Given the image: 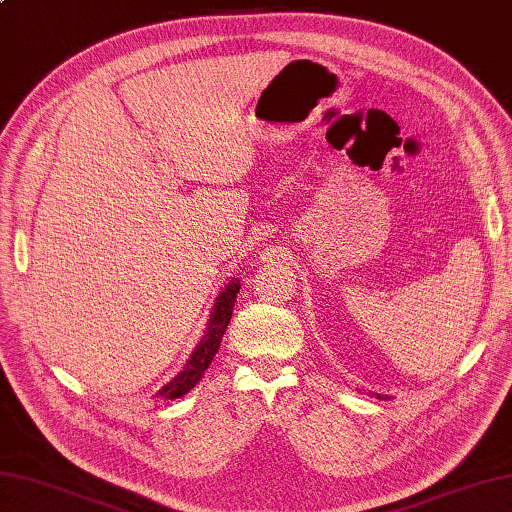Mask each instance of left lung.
<instances>
[{"label":"left lung","mask_w":512,"mask_h":512,"mask_svg":"<svg viewBox=\"0 0 512 512\" xmlns=\"http://www.w3.org/2000/svg\"><path fill=\"white\" fill-rule=\"evenodd\" d=\"M378 398H380V396H378Z\"/></svg>","instance_id":"obj_1"}]
</instances>
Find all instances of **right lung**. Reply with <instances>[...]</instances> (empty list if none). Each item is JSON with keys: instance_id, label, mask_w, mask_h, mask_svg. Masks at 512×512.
Listing matches in <instances>:
<instances>
[{"instance_id": "add662e5", "label": "right lung", "mask_w": 512, "mask_h": 512, "mask_svg": "<svg viewBox=\"0 0 512 512\" xmlns=\"http://www.w3.org/2000/svg\"><path fill=\"white\" fill-rule=\"evenodd\" d=\"M237 292H239V279H231V281H228V286L220 292V297H217V301H215V308L211 312L209 325H206L204 339L198 343V347H195L182 372L173 380H169V383L158 391L156 398H165V400L180 398L200 383V378L204 376L206 367L211 365L215 352L220 350V343H222V336L226 332V325L231 323V314H233Z\"/></svg>"}]
</instances>
